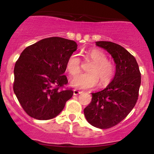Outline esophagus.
<instances>
[{
    "label": "esophagus",
    "mask_w": 154,
    "mask_h": 154,
    "mask_svg": "<svg viewBox=\"0 0 154 154\" xmlns=\"http://www.w3.org/2000/svg\"><path fill=\"white\" fill-rule=\"evenodd\" d=\"M81 91H78V90H76V89H74L73 90V94L75 95V96H77V95H79V94H81Z\"/></svg>",
    "instance_id": "1"
}]
</instances>
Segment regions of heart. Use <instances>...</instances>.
Returning a JSON list of instances; mask_svg holds the SVG:
<instances>
[{
	"label": "heart",
	"instance_id": "1",
	"mask_svg": "<svg viewBox=\"0 0 154 154\" xmlns=\"http://www.w3.org/2000/svg\"><path fill=\"white\" fill-rule=\"evenodd\" d=\"M86 56L93 63L88 66V73H79L71 79V86L79 89L94 88L98 83L100 87L108 86L115 75V64L108 60L107 55L100 49L94 48L88 51ZM66 66L71 75H75L81 70L80 58L76 54H71L68 58Z\"/></svg>",
	"mask_w": 154,
	"mask_h": 154
}]
</instances>
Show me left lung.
<instances>
[{"label":"left lung","instance_id":"8db88e82","mask_svg":"<svg viewBox=\"0 0 154 154\" xmlns=\"http://www.w3.org/2000/svg\"><path fill=\"white\" fill-rule=\"evenodd\" d=\"M96 44L107 51L116 64L110 84L101 91L92 93L91 102L84 109L88 122L104 129L115 126L134 109L141 78L136 58L123 47L109 41H97Z\"/></svg>","mask_w":154,"mask_h":154}]
</instances>
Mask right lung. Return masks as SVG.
<instances>
[{
	"label": "right lung",
	"mask_w": 154,
	"mask_h": 154,
	"mask_svg": "<svg viewBox=\"0 0 154 154\" xmlns=\"http://www.w3.org/2000/svg\"><path fill=\"white\" fill-rule=\"evenodd\" d=\"M75 41L59 37L41 40L21 53L15 64L13 91L28 116L48 120L58 116L72 97L68 84V58L76 51Z\"/></svg>",
	"instance_id": "add662e5"
}]
</instances>
